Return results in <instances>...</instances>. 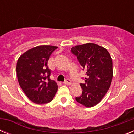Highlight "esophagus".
Segmentation results:
<instances>
[{
	"instance_id": "34e87169",
	"label": "esophagus",
	"mask_w": 134,
	"mask_h": 134,
	"mask_svg": "<svg viewBox=\"0 0 134 134\" xmlns=\"http://www.w3.org/2000/svg\"><path fill=\"white\" fill-rule=\"evenodd\" d=\"M64 84L66 85H70L71 84H72V82H71V80H70V79H66V80L64 81Z\"/></svg>"
}]
</instances>
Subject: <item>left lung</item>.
Here are the masks:
<instances>
[{
    "mask_svg": "<svg viewBox=\"0 0 134 134\" xmlns=\"http://www.w3.org/2000/svg\"><path fill=\"white\" fill-rule=\"evenodd\" d=\"M72 54L77 57L86 70L85 83L80 84L82 93L76 100L86 107L97 105L107 93L113 78V62L108 51L95 43H88L72 47Z\"/></svg>",
    "mask_w": 134,
    "mask_h": 134,
    "instance_id": "left-lung-1",
    "label": "left lung"
}]
</instances>
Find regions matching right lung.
I'll return each mask as SVG.
<instances>
[{"label": "right lung", "instance_id": "1", "mask_svg": "<svg viewBox=\"0 0 134 134\" xmlns=\"http://www.w3.org/2000/svg\"><path fill=\"white\" fill-rule=\"evenodd\" d=\"M57 46L43 45L28 49L19 58L16 75L19 84L32 102L45 104L54 99L58 85L49 79L48 62Z\"/></svg>", "mask_w": 134, "mask_h": 134}]
</instances>
